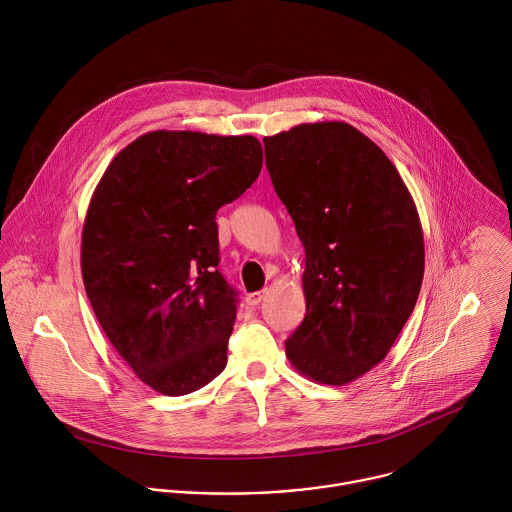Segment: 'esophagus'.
Masks as SVG:
<instances>
[{
    "label": "esophagus",
    "mask_w": 512,
    "mask_h": 512,
    "mask_svg": "<svg viewBox=\"0 0 512 512\" xmlns=\"http://www.w3.org/2000/svg\"><path fill=\"white\" fill-rule=\"evenodd\" d=\"M264 295H266V292L248 293V295H246V303H248V305H258V303L264 299Z\"/></svg>",
    "instance_id": "obj_1"
}]
</instances>
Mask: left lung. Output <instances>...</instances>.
<instances>
[{
    "mask_svg": "<svg viewBox=\"0 0 512 512\" xmlns=\"http://www.w3.org/2000/svg\"><path fill=\"white\" fill-rule=\"evenodd\" d=\"M264 149L305 248V317L286 355L307 378L343 386L388 355L414 311L420 217L392 161L351 124H299Z\"/></svg>",
    "mask_w": 512,
    "mask_h": 512,
    "instance_id": "left-lung-1",
    "label": "left lung"
}]
</instances>
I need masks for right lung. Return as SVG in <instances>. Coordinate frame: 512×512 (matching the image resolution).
<instances>
[{
	"label": "right lung",
	"instance_id": "obj_1",
	"mask_svg": "<svg viewBox=\"0 0 512 512\" xmlns=\"http://www.w3.org/2000/svg\"><path fill=\"white\" fill-rule=\"evenodd\" d=\"M254 136L157 130L124 147L82 226L84 290L106 337L165 396L226 366L236 292L219 272L217 211L260 175Z\"/></svg>",
	"mask_w": 512,
	"mask_h": 512
}]
</instances>
